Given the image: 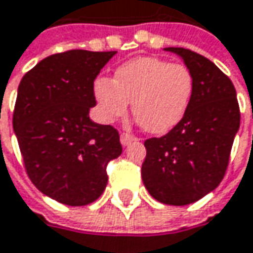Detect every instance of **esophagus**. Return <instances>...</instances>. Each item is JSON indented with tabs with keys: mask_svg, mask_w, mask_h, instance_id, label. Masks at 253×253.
Here are the masks:
<instances>
[{
	"mask_svg": "<svg viewBox=\"0 0 253 253\" xmlns=\"http://www.w3.org/2000/svg\"><path fill=\"white\" fill-rule=\"evenodd\" d=\"M133 140H136V137H134L133 134H130V133H122V134H120V142H122L123 146L130 145Z\"/></svg>",
	"mask_w": 253,
	"mask_h": 253,
	"instance_id": "34e87169",
	"label": "esophagus"
}]
</instances>
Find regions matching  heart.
<instances>
[{
  "label": "heart",
  "instance_id": "1",
  "mask_svg": "<svg viewBox=\"0 0 253 253\" xmlns=\"http://www.w3.org/2000/svg\"><path fill=\"white\" fill-rule=\"evenodd\" d=\"M194 91L191 71L181 63L143 56L123 63L113 81L98 78L94 95L104 120L114 122L127 113L153 134H164L187 113Z\"/></svg>",
  "mask_w": 253,
  "mask_h": 253
}]
</instances>
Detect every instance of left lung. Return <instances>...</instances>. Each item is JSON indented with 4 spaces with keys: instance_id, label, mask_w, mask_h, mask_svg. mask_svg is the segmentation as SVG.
Returning <instances> with one entry per match:
<instances>
[{
    "instance_id": "1",
    "label": "left lung",
    "mask_w": 253,
    "mask_h": 253,
    "mask_svg": "<svg viewBox=\"0 0 253 253\" xmlns=\"http://www.w3.org/2000/svg\"><path fill=\"white\" fill-rule=\"evenodd\" d=\"M165 50L182 58L193 74L194 91L182 120L165 136L145 142L142 179L155 200L187 206L221 182L241 111L232 81L211 60L184 47Z\"/></svg>"
}]
</instances>
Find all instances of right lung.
Segmentation results:
<instances>
[{
	"mask_svg": "<svg viewBox=\"0 0 253 253\" xmlns=\"http://www.w3.org/2000/svg\"><path fill=\"white\" fill-rule=\"evenodd\" d=\"M117 52L68 50L40 60L20 82L12 127L29 178L66 206L105 190L107 164L122 155L119 131L94 123V81Z\"/></svg>",
	"mask_w": 253,
	"mask_h": 253,
	"instance_id": "obj_1",
	"label": "right lung"
}]
</instances>
